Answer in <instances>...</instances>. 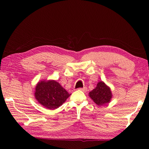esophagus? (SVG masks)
I'll return each instance as SVG.
<instances>
[{
    "label": "esophagus",
    "instance_id": "obj_1",
    "mask_svg": "<svg viewBox=\"0 0 149 149\" xmlns=\"http://www.w3.org/2000/svg\"><path fill=\"white\" fill-rule=\"evenodd\" d=\"M79 90H81V91H84V92H85V91H87V88L86 87H84V88H79Z\"/></svg>",
    "mask_w": 149,
    "mask_h": 149
}]
</instances>
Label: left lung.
<instances>
[{
  "instance_id": "left-lung-1",
  "label": "left lung",
  "mask_w": 149,
  "mask_h": 149,
  "mask_svg": "<svg viewBox=\"0 0 149 149\" xmlns=\"http://www.w3.org/2000/svg\"><path fill=\"white\" fill-rule=\"evenodd\" d=\"M89 96L99 106L109 103L112 97L110 88L102 81L98 83L96 88L89 93Z\"/></svg>"
}]
</instances>
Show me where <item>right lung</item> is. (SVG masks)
Masks as SVG:
<instances>
[{"label":"right lung","instance_id":"add662e5","mask_svg":"<svg viewBox=\"0 0 149 149\" xmlns=\"http://www.w3.org/2000/svg\"><path fill=\"white\" fill-rule=\"evenodd\" d=\"M34 95L38 102L49 109L58 108L70 95L58 82L52 80L38 83Z\"/></svg>","mask_w":149,"mask_h":149}]
</instances>
